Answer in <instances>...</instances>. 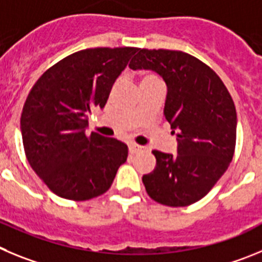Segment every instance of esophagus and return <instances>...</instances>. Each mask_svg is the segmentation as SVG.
Returning a JSON list of instances; mask_svg holds the SVG:
<instances>
[{"instance_id": "obj_1", "label": "esophagus", "mask_w": 262, "mask_h": 262, "mask_svg": "<svg viewBox=\"0 0 262 262\" xmlns=\"http://www.w3.org/2000/svg\"><path fill=\"white\" fill-rule=\"evenodd\" d=\"M143 150V146L141 145H137V143H130L129 145V151L132 152V154H137V152H140Z\"/></svg>"}]
</instances>
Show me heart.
<instances>
[{"label":"heart","instance_id":"b5f03b06","mask_svg":"<svg viewBox=\"0 0 262 262\" xmlns=\"http://www.w3.org/2000/svg\"><path fill=\"white\" fill-rule=\"evenodd\" d=\"M155 78H158L157 75L151 74V73H147V74L142 75V79H141V82H142V81H147V79H155Z\"/></svg>","mask_w":262,"mask_h":262}]
</instances>
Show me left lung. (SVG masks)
Returning <instances> with one entry per match:
<instances>
[{"instance_id": "obj_1", "label": "left lung", "mask_w": 262, "mask_h": 262, "mask_svg": "<svg viewBox=\"0 0 262 262\" xmlns=\"http://www.w3.org/2000/svg\"><path fill=\"white\" fill-rule=\"evenodd\" d=\"M129 68L151 69L167 84L164 116L178 137V154L154 150L146 192L171 207L188 206L210 192L230 166L236 145V110L227 87L209 65L169 49H140Z\"/></svg>"}]
</instances>
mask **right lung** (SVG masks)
<instances>
[{
    "instance_id": "add662e5",
    "label": "right lung",
    "mask_w": 262,
    "mask_h": 262,
    "mask_svg": "<svg viewBox=\"0 0 262 262\" xmlns=\"http://www.w3.org/2000/svg\"><path fill=\"white\" fill-rule=\"evenodd\" d=\"M140 48H87L58 61L36 81L23 105L25 154L47 187L86 201L107 192L128 158L116 138L86 133L87 117L103 108L111 89Z\"/></svg>"
}]
</instances>
